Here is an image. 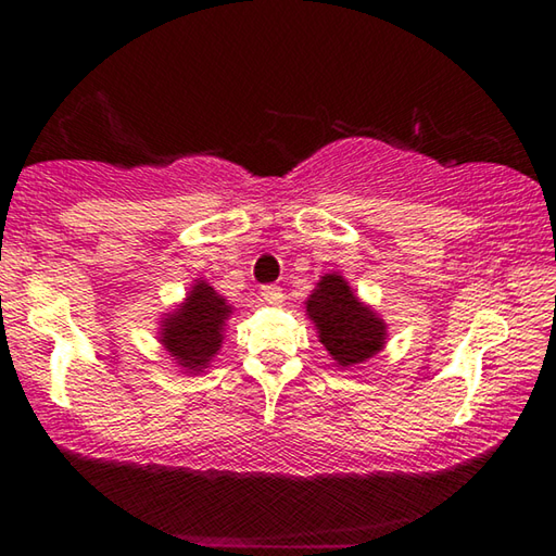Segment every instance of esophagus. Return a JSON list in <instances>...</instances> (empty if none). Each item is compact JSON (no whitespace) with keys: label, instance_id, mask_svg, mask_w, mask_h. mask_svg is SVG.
<instances>
[{"label":"esophagus","instance_id":"1","mask_svg":"<svg viewBox=\"0 0 556 556\" xmlns=\"http://www.w3.org/2000/svg\"><path fill=\"white\" fill-rule=\"evenodd\" d=\"M262 301H267L271 306H281V301H285V291L277 285H267L262 287Z\"/></svg>","mask_w":556,"mask_h":556}]
</instances>
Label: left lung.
Listing matches in <instances>:
<instances>
[{
    "label": "left lung",
    "mask_w": 556,
    "mask_h": 556,
    "mask_svg": "<svg viewBox=\"0 0 556 556\" xmlns=\"http://www.w3.org/2000/svg\"><path fill=\"white\" fill-rule=\"evenodd\" d=\"M306 312L341 368L368 361L384 345V324L357 301L341 275H326L318 281V289L306 301Z\"/></svg>",
    "instance_id": "obj_1"
}]
</instances>
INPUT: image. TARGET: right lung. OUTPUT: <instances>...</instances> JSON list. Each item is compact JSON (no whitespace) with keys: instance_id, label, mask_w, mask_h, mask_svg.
Wrapping results in <instances>:
<instances>
[{"instance_id":"right-lung-1","label":"right lung","mask_w":556,"mask_h":556,"mask_svg":"<svg viewBox=\"0 0 556 556\" xmlns=\"http://www.w3.org/2000/svg\"><path fill=\"white\" fill-rule=\"evenodd\" d=\"M228 314L230 306L225 304V299L215 294V289L205 281H199L186 304L164 321L162 343L178 365L188 370H201L218 353Z\"/></svg>"}]
</instances>
